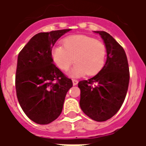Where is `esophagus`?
Here are the masks:
<instances>
[{
	"label": "esophagus",
	"instance_id": "1",
	"mask_svg": "<svg viewBox=\"0 0 146 146\" xmlns=\"http://www.w3.org/2000/svg\"><path fill=\"white\" fill-rule=\"evenodd\" d=\"M72 81H73V85H76V84H78V81H77L76 80H73Z\"/></svg>",
	"mask_w": 146,
	"mask_h": 146
}]
</instances>
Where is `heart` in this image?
Instances as JSON below:
<instances>
[{
    "label": "heart",
    "instance_id": "heart-1",
    "mask_svg": "<svg viewBox=\"0 0 146 146\" xmlns=\"http://www.w3.org/2000/svg\"><path fill=\"white\" fill-rule=\"evenodd\" d=\"M51 58L60 70H66L73 62L76 64L68 72L71 77H78L87 73L94 76L103 68L106 48L102 42L86 35H73L62 40V47L54 46Z\"/></svg>",
    "mask_w": 146,
    "mask_h": 146
}]
</instances>
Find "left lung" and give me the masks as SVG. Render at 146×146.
<instances>
[{
    "label": "left lung",
    "instance_id": "8db88e82",
    "mask_svg": "<svg viewBox=\"0 0 146 146\" xmlns=\"http://www.w3.org/2000/svg\"><path fill=\"white\" fill-rule=\"evenodd\" d=\"M103 40L107 58L99 73L78 83L80 106L86 115L98 122L110 119L120 109L128 89L129 67L123 48L110 34L95 31Z\"/></svg>",
    "mask_w": 146,
    "mask_h": 146
}]
</instances>
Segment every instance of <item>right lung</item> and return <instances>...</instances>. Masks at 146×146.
<instances>
[{"mask_svg": "<svg viewBox=\"0 0 146 146\" xmlns=\"http://www.w3.org/2000/svg\"><path fill=\"white\" fill-rule=\"evenodd\" d=\"M71 29L39 33L30 39L18 56L15 89L21 108L38 124H48L62 111L73 82L54 64L51 49L58 39Z\"/></svg>", "mask_w": 146, "mask_h": 146, "instance_id": "right-lung-1", "label": "right lung"}]
</instances>
